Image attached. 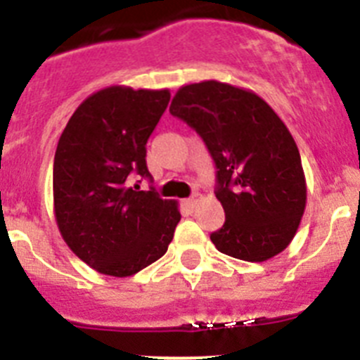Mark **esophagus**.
<instances>
[{"label": "esophagus", "mask_w": 360, "mask_h": 360, "mask_svg": "<svg viewBox=\"0 0 360 360\" xmlns=\"http://www.w3.org/2000/svg\"><path fill=\"white\" fill-rule=\"evenodd\" d=\"M198 200H200V195H195L193 196V198H189V200H186V207H189V209H195L196 207V203H198Z\"/></svg>", "instance_id": "esophagus-1"}]
</instances>
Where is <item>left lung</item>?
I'll return each mask as SVG.
<instances>
[{
	"label": "left lung",
	"mask_w": 360,
	"mask_h": 360,
	"mask_svg": "<svg viewBox=\"0 0 360 360\" xmlns=\"http://www.w3.org/2000/svg\"><path fill=\"white\" fill-rule=\"evenodd\" d=\"M207 146L225 224L219 252L266 262L287 249L307 207V180L294 136L259 95L219 81L182 86L169 106Z\"/></svg>",
	"instance_id": "8db88e82"
}]
</instances>
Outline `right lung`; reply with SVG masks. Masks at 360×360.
<instances>
[{"mask_svg":"<svg viewBox=\"0 0 360 360\" xmlns=\"http://www.w3.org/2000/svg\"><path fill=\"white\" fill-rule=\"evenodd\" d=\"M169 90L108 86L70 117L53 158V214L72 252L101 274L128 278L162 257L180 221L174 200L129 187L151 176L146 144Z\"/></svg>","mask_w":360,"mask_h":360,"instance_id":"obj_1","label":"right lung"}]
</instances>
